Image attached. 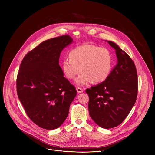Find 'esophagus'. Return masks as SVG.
<instances>
[{
  "label": "esophagus",
  "instance_id": "esophagus-1",
  "mask_svg": "<svg viewBox=\"0 0 155 155\" xmlns=\"http://www.w3.org/2000/svg\"><path fill=\"white\" fill-rule=\"evenodd\" d=\"M77 92L78 93H82V92H83V89L80 88V87H77Z\"/></svg>",
  "mask_w": 155,
  "mask_h": 155
}]
</instances>
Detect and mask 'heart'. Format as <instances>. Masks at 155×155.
<instances>
[{
    "label": "heart",
    "mask_w": 155,
    "mask_h": 155,
    "mask_svg": "<svg viewBox=\"0 0 155 155\" xmlns=\"http://www.w3.org/2000/svg\"><path fill=\"white\" fill-rule=\"evenodd\" d=\"M112 68V57L107 49L88 44L73 48L69 53V60L62 63L63 71L69 79L75 78L80 70L82 72L75 82L78 86L104 82Z\"/></svg>",
    "instance_id": "heart-1"
}]
</instances>
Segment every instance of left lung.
Wrapping results in <instances>:
<instances>
[{
    "mask_svg": "<svg viewBox=\"0 0 155 155\" xmlns=\"http://www.w3.org/2000/svg\"><path fill=\"white\" fill-rule=\"evenodd\" d=\"M116 50L117 63L104 82L86 90L89 114L104 129L115 127L127 116L136 102L137 75L131 58L114 43L107 41Z\"/></svg>",
    "mask_w": 155,
    "mask_h": 155,
    "instance_id": "left-lung-1",
    "label": "left lung"
}]
</instances>
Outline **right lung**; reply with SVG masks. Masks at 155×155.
Returning <instances> with one entry per match:
<instances>
[{"instance_id":"obj_1","label":"right lung","mask_w":155,"mask_h":155,"mask_svg":"<svg viewBox=\"0 0 155 155\" xmlns=\"http://www.w3.org/2000/svg\"><path fill=\"white\" fill-rule=\"evenodd\" d=\"M73 42L68 35L45 41L23 58L17 93L28 117L40 127L52 130L67 119L77 91L59 65L62 50Z\"/></svg>"}]
</instances>
